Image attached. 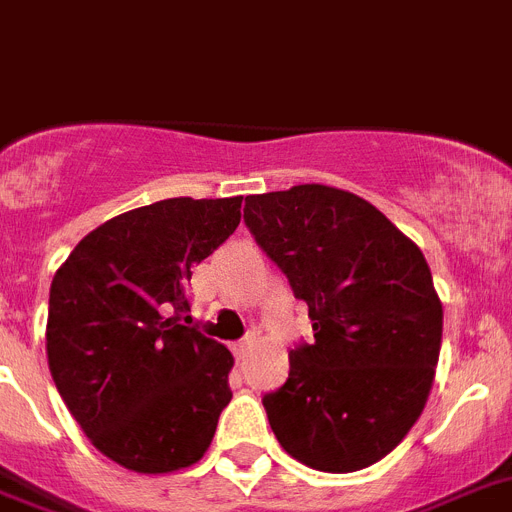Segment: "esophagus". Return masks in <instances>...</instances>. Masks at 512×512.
Listing matches in <instances>:
<instances>
[{
	"instance_id": "obj_1",
	"label": "esophagus",
	"mask_w": 512,
	"mask_h": 512,
	"mask_svg": "<svg viewBox=\"0 0 512 512\" xmlns=\"http://www.w3.org/2000/svg\"><path fill=\"white\" fill-rule=\"evenodd\" d=\"M255 342H257L255 335H247V337H242L239 342H234V355H237L239 361H244V358L250 355V350L255 348Z\"/></svg>"
}]
</instances>
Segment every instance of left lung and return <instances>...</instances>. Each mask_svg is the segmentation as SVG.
Wrapping results in <instances>:
<instances>
[{
  "instance_id": "obj_1",
  "label": "left lung",
  "mask_w": 512,
  "mask_h": 512,
  "mask_svg": "<svg viewBox=\"0 0 512 512\" xmlns=\"http://www.w3.org/2000/svg\"><path fill=\"white\" fill-rule=\"evenodd\" d=\"M244 224L314 330L288 355L286 384L262 397L275 438L311 469L376 464L420 417L441 353L443 306L420 247L327 185L247 195Z\"/></svg>"
}]
</instances>
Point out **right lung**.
<instances>
[{
	"label": "right lung",
	"mask_w": 512,
	"mask_h": 512,
	"mask_svg": "<svg viewBox=\"0 0 512 512\" xmlns=\"http://www.w3.org/2000/svg\"><path fill=\"white\" fill-rule=\"evenodd\" d=\"M242 195L167 198L90 231L56 270L46 353L92 446L139 474L201 459L231 402L234 366L185 317L193 265L234 234Z\"/></svg>",
	"instance_id": "1"
}]
</instances>
